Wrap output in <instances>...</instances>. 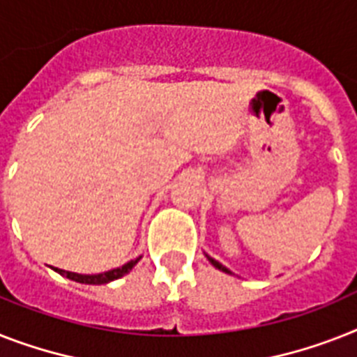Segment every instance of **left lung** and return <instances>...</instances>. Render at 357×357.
<instances>
[{"instance_id": "left-lung-1", "label": "left lung", "mask_w": 357, "mask_h": 357, "mask_svg": "<svg viewBox=\"0 0 357 357\" xmlns=\"http://www.w3.org/2000/svg\"><path fill=\"white\" fill-rule=\"evenodd\" d=\"M207 259H208V262L213 264L214 268H218V269H220V271H224V273H231V271H229V269H227V268H225L224 264H220V262H218V260H214V259H211V257H208V255H207Z\"/></svg>"}]
</instances>
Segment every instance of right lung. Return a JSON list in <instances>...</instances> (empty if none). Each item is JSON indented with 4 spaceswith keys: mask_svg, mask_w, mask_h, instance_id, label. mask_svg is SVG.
I'll list each match as a JSON object with an SVG mask.
<instances>
[{
    "mask_svg": "<svg viewBox=\"0 0 357 357\" xmlns=\"http://www.w3.org/2000/svg\"><path fill=\"white\" fill-rule=\"evenodd\" d=\"M139 259H141V257H139ZM139 259L130 260L128 264H124V266H121V268L112 269V271H104V273H98V275L71 273V271H63V269H58V268H54V271H58V273L63 275V277H68L69 280H75V282H80V284H108L112 282V280H117L121 279V277H124L126 273H130L133 266L139 262Z\"/></svg>",
    "mask_w": 357,
    "mask_h": 357,
    "instance_id": "add662e5",
    "label": "right lung"
}]
</instances>
